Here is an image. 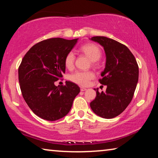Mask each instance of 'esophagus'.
<instances>
[{"label": "esophagus", "mask_w": 158, "mask_h": 158, "mask_svg": "<svg viewBox=\"0 0 158 158\" xmlns=\"http://www.w3.org/2000/svg\"><path fill=\"white\" fill-rule=\"evenodd\" d=\"M80 90H81V91H85V90H86V89L84 87H80Z\"/></svg>", "instance_id": "esophagus-1"}]
</instances>
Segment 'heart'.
I'll list each match as a JSON object with an SVG mask.
<instances>
[{
    "label": "heart",
    "mask_w": 158,
    "mask_h": 158,
    "mask_svg": "<svg viewBox=\"0 0 158 158\" xmlns=\"http://www.w3.org/2000/svg\"><path fill=\"white\" fill-rule=\"evenodd\" d=\"M81 51L84 52L92 61H97L102 56L100 47L94 44H86L81 47ZM75 55L74 52H70L67 54L65 58V65L68 69H72L74 68ZM94 78V74L90 71H77L72 74L69 79L75 84L85 86L89 85L90 81Z\"/></svg>",
    "instance_id": "b5f03b06"
}]
</instances>
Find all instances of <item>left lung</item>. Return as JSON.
Returning a JSON list of instances; mask_svg holds the SVG:
<instances>
[{
    "mask_svg": "<svg viewBox=\"0 0 158 158\" xmlns=\"http://www.w3.org/2000/svg\"><path fill=\"white\" fill-rule=\"evenodd\" d=\"M90 40L104 47L106 65L101 73L100 84L106 92L96 90V97L90 104L95 114L104 118H113L123 111L132 100L139 79V67L130 49L113 39L103 36Z\"/></svg>",
    "mask_w": 158,
    "mask_h": 158,
    "instance_id": "obj_1",
    "label": "left lung"
}]
</instances>
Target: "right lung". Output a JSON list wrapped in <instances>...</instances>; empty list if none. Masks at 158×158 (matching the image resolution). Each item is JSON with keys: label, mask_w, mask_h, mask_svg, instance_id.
Instances as JSON below:
<instances>
[{"label": "right lung", "mask_w": 158, "mask_h": 158, "mask_svg": "<svg viewBox=\"0 0 158 158\" xmlns=\"http://www.w3.org/2000/svg\"><path fill=\"white\" fill-rule=\"evenodd\" d=\"M78 39L60 37L41 41L32 47L19 67L23 98L35 114L53 121L66 116L80 88L73 82L55 85L65 72V58Z\"/></svg>", "instance_id": "right-lung-1"}]
</instances>
